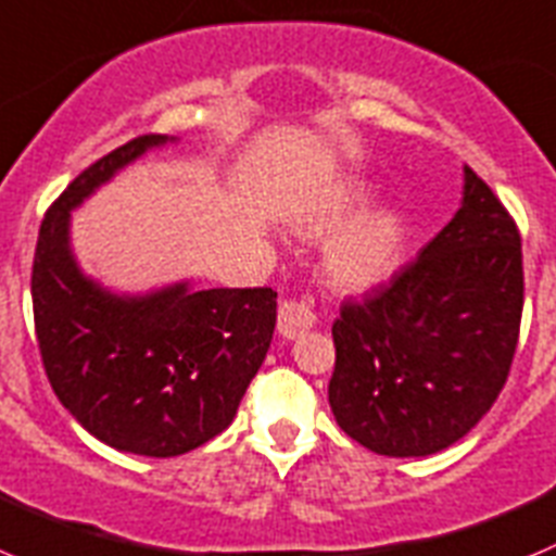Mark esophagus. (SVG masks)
<instances>
[{"mask_svg":"<svg viewBox=\"0 0 556 556\" xmlns=\"http://www.w3.org/2000/svg\"><path fill=\"white\" fill-rule=\"evenodd\" d=\"M315 327V307L309 299H285L279 304L277 329L285 340L299 338L302 332Z\"/></svg>","mask_w":556,"mask_h":556,"instance_id":"1","label":"esophagus"}]
</instances>
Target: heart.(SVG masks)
I'll use <instances>...</instances> for the list:
<instances>
[{"label": "heart", "instance_id": "1", "mask_svg": "<svg viewBox=\"0 0 556 556\" xmlns=\"http://www.w3.org/2000/svg\"><path fill=\"white\" fill-rule=\"evenodd\" d=\"M371 188L357 179H340L299 210L296 224L307 235H327L365 207ZM404 254V222L393 210H371L332 235L324 252L329 279L338 288L363 290L384 282Z\"/></svg>", "mask_w": 556, "mask_h": 556}]
</instances>
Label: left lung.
I'll use <instances>...</instances> for the list:
<instances>
[{
    "mask_svg": "<svg viewBox=\"0 0 556 556\" xmlns=\"http://www.w3.org/2000/svg\"><path fill=\"white\" fill-rule=\"evenodd\" d=\"M521 313V235L465 166L452 222L334 318L329 407L338 427L384 457L448 448L502 393Z\"/></svg>",
    "mask_w": 556,
    "mask_h": 556,
    "instance_id": "left-lung-1",
    "label": "left lung"
}]
</instances>
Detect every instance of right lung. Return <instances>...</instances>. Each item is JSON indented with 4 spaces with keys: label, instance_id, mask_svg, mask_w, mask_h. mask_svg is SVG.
<instances>
[{
    "label": "right lung",
    "instance_id": "obj_1",
    "mask_svg": "<svg viewBox=\"0 0 556 556\" xmlns=\"http://www.w3.org/2000/svg\"><path fill=\"white\" fill-rule=\"evenodd\" d=\"M168 135H141L85 168L47 210L33 260V315L49 384L97 440L177 457L232 424L277 324L271 288L177 282L122 296L79 271L72 210Z\"/></svg>",
    "mask_w": 556,
    "mask_h": 556
}]
</instances>
